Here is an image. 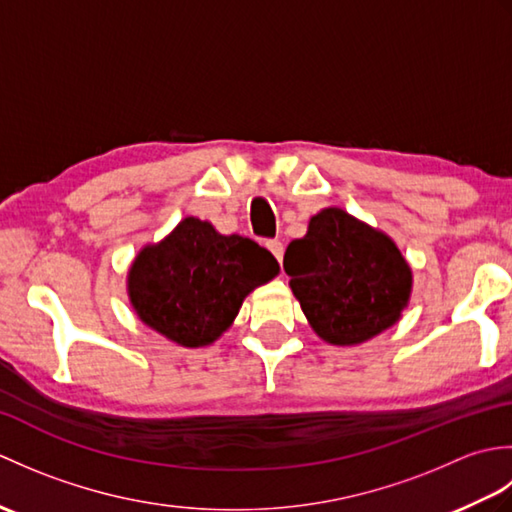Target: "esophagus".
I'll return each instance as SVG.
<instances>
[{
    "label": "esophagus",
    "mask_w": 512,
    "mask_h": 512,
    "mask_svg": "<svg viewBox=\"0 0 512 512\" xmlns=\"http://www.w3.org/2000/svg\"><path fill=\"white\" fill-rule=\"evenodd\" d=\"M266 246H268L270 253L275 255L277 262L281 264V259H284V244H281L279 239H270V242H266Z\"/></svg>",
    "instance_id": "34e87169"
}]
</instances>
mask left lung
I'll list each match as a JSON object with an SVG mask.
<instances>
[{
	"label": "left lung",
	"mask_w": 512,
	"mask_h": 512,
	"mask_svg": "<svg viewBox=\"0 0 512 512\" xmlns=\"http://www.w3.org/2000/svg\"><path fill=\"white\" fill-rule=\"evenodd\" d=\"M290 288L312 330L358 345L391 328L411 295V268L394 239L343 209H323L284 255Z\"/></svg>",
	"instance_id": "obj_1"
}]
</instances>
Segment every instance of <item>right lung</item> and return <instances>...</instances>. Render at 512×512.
<instances>
[{
    "label": "right lung",
    "instance_id": "obj_1",
    "mask_svg": "<svg viewBox=\"0 0 512 512\" xmlns=\"http://www.w3.org/2000/svg\"><path fill=\"white\" fill-rule=\"evenodd\" d=\"M279 273L277 259L242 235L184 217L136 255L127 275L138 319L182 347H202L231 328L248 292Z\"/></svg>",
    "mask_w": 512,
    "mask_h": 512
}]
</instances>
